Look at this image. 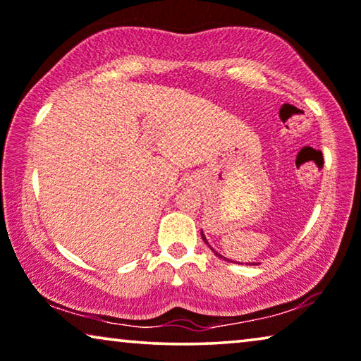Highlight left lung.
<instances>
[{"label":"left lung","instance_id":"obj_1","mask_svg":"<svg viewBox=\"0 0 361 361\" xmlns=\"http://www.w3.org/2000/svg\"><path fill=\"white\" fill-rule=\"evenodd\" d=\"M201 237H202V240H204V242H206V243H207V247H209V248H211V250H212V252H214V253H216V257H219V258H222V260H227V262H231V260H229V258H226V257H222V255H221V253H217V252H216V250H214V248H212V247H211V245H209V242H207V240H206V235H204V233H202V231H201ZM248 265H257V263H255V262H253V263H248Z\"/></svg>","mask_w":361,"mask_h":361}]
</instances>
